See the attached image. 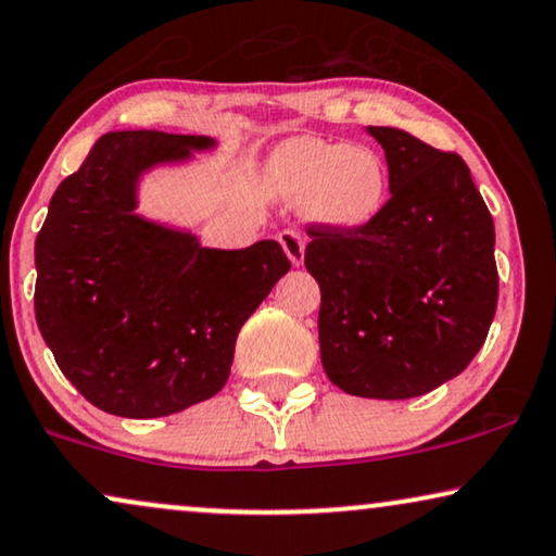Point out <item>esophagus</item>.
Here are the masks:
<instances>
[{
    "mask_svg": "<svg viewBox=\"0 0 556 556\" xmlns=\"http://www.w3.org/2000/svg\"><path fill=\"white\" fill-rule=\"evenodd\" d=\"M277 239H279V243H282L285 254L290 256L292 266H300L302 262H305V241H302V236L298 231H290V228H287V231L277 236Z\"/></svg>",
    "mask_w": 556,
    "mask_h": 556,
    "instance_id": "34e87169",
    "label": "esophagus"
}]
</instances>
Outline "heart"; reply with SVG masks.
<instances>
[{
  "label": "heart",
  "mask_w": 556,
  "mask_h": 556,
  "mask_svg": "<svg viewBox=\"0 0 556 556\" xmlns=\"http://www.w3.org/2000/svg\"><path fill=\"white\" fill-rule=\"evenodd\" d=\"M264 185L277 201L307 205V216L330 231H364L387 208L389 165L368 144L287 139L269 154Z\"/></svg>",
  "instance_id": "obj_1"
}]
</instances>
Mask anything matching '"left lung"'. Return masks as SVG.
Here are the masks:
<instances>
[{"label": "left lung", "instance_id": "left-lung-1", "mask_svg": "<svg viewBox=\"0 0 556 556\" xmlns=\"http://www.w3.org/2000/svg\"><path fill=\"white\" fill-rule=\"evenodd\" d=\"M366 131L387 154V208L364 231L307 228L320 358L345 394L412 399L463 374L485 343L498 302L495 228L460 154L404 129Z\"/></svg>", "mask_w": 556, "mask_h": 556}]
</instances>
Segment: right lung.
<instances>
[{"instance_id": "obj_1", "label": "right lung", "mask_w": 556, "mask_h": 556, "mask_svg": "<svg viewBox=\"0 0 556 556\" xmlns=\"http://www.w3.org/2000/svg\"><path fill=\"white\" fill-rule=\"evenodd\" d=\"M213 147L109 131L58 185L37 233V328L65 379L116 417H167L216 396L241 325L292 266L277 241L208 249L137 213L144 173Z\"/></svg>"}]
</instances>
